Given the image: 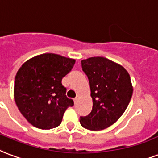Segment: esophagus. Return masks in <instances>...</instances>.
Segmentation results:
<instances>
[{
  "instance_id": "1",
  "label": "esophagus",
  "mask_w": 158,
  "mask_h": 158,
  "mask_svg": "<svg viewBox=\"0 0 158 158\" xmlns=\"http://www.w3.org/2000/svg\"><path fill=\"white\" fill-rule=\"evenodd\" d=\"M79 95H77L76 97H75V98H74V103H76L77 102H78V100H79Z\"/></svg>"
}]
</instances>
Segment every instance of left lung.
<instances>
[{
  "mask_svg": "<svg viewBox=\"0 0 158 158\" xmlns=\"http://www.w3.org/2000/svg\"><path fill=\"white\" fill-rule=\"evenodd\" d=\"M82 69L89 82L92 111L80 117L82 127L89 130L105 129L122 116L132 95L127 71L123 66L103 57L81 61Z\"/></svg>",
  "mask_w": 158,
  "mask_h": 158,
  "instance_id": "left-lung-1",
  "label": "left lung"
}]
</instances>
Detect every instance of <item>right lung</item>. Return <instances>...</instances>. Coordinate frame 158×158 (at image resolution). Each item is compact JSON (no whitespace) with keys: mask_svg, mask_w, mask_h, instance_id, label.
I'll return each instance as SVG.
<instances>
[{"mask_svg":"<svg viewBox=\"0 0 158 158\" xmlns=\"http://www.w3.org/2000/svg\"><path fill=\"white\" fill-rule=\"evenodd\" d=\"M75 60L55 54H43L23 64L16 73L14 98L23 116L40 129L61 123L63 115L74 101L66 96L62 79Z\"/></svg>","mask_w":158,"mask_h":158,"instance_id":"right-lung-1","label":"right lung"}]
</instances>
